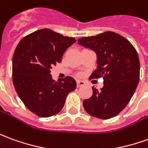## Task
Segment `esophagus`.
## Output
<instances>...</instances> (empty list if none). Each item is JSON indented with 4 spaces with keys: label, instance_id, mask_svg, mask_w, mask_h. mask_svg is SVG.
Returning a JSON list of instances; mask_svg holds the SVG:
<instances>
[{
    "label": "esophagus",
    "instance_id": "esophagus-1",
    "mask_svg": "<svg viewBox=\"0 0 148 148\" xmlns=\"http://www.w3.org/2000/svg\"><path fill=\"white\" fill-rule=\"evenodd\" d=\"M85 82L83 81H77V87H81L82 86H84Z\"/></svg>",
    "mask_w": 148,
    "mask_h": 148
}]
</instances>
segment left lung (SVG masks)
<instances>
[{
    "label": "left lung",
    "instance_id": "left-lung-1",
    "mask_svg": "<svg viewBox=\"0 0 148 148\" xmlns=\"http://www.w3.org/2000/svg\"><path fill=\"white\" fill-rule=\"evenodd\" d=\"M77 43L93 49L98 66L90 79L103 78L101 90L92 86L93 95L83 101L86 111L94 117L108 119L127 106L139 81V56L127 38L112 31L79 38Z\"/></svg>",
    "mask_w": 148,
    "mask_h": 148
}]
</instances>
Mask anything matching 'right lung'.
<instances>
[{
  "mask_svg": "<svg viewBox=\"0 0 148 148\" xmlns=\"http://www.w3.org/2000/svg\"><path fill=\"white\" fill-rule=\"evenodd\" d=\"M76 39L42 29L24 37L13 57V82L21 100L31 112L47 118L60 112L66 96L76 88L73 77L52 79L51 66L62 62Z\"/></svg>",
  "mask_w": 148,
  "mask_h": 148,
  "instance_id": "right-lung-1",
  "label": "right lung"
}]
</instances>
